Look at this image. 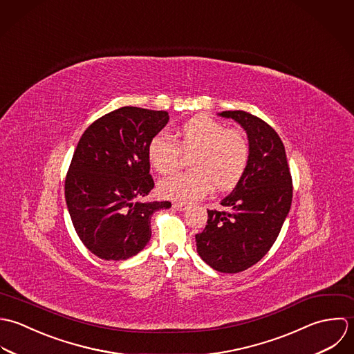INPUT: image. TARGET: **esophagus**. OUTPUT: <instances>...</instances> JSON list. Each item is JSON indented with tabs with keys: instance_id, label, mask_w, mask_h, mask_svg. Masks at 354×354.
<instances>
[{
	"instance_id": "34e87169",
	"label": "esophagus",
	"mask_w": 354,
	"mask_h": 354,
	"mask_svg": "<svg viewBox=\"0 0 354 354\" xmlns=\"http://www.w3.org/2000/svg\"><path fill=\"white\" fill-rule=\"evenodd\" d=\"M172 207H174L175 209H178V211H185V209H187V205L183 204V203H175Z\"/></svg>"
}]
</instances>
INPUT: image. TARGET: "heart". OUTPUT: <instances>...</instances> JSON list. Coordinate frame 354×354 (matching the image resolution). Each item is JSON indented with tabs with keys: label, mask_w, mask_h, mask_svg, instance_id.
Segmentation results:
<instances>
[{
	"label": "heart",
	"mask_w": 354,
	"mask_h": 354,
	"mask_svg": "<svg viewBox=\"0 0 354 354\" xmlns=\"http://www.w3.org/2000/svg\"><path fill=\"white\" fill-rule=\"evenodd\" d=\"M147 160L160 175H169L178 167L180 156L189 154L190 171L162 180L158 186L165 198L192 203L203 198L211 187L225 192L242 179L250 157L246 137L208 116H194L182 123L174 140L157 134L147 142Z\"/></svg>",
	"instance_id": "heart-1"
}]
</instances>
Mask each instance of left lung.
<instances>
[{
  "label": "left lung",
  "mask_w": 354,
  "mask_h": 354,
  "mask_svg": "<svg viewBox=\"0 0 354 354\" xmlns=\"http://www.w3.org/2000/svg\"><path fill=\"white\" fill-rule=\"evenodd\" d=\"M249 138L248 168L235 189L221 200L224 211H208L196 235L200 257L213 270L236 274L259 263L271 249L291 207L292 180L277 131L245 111H224Z\"/></svg>",
  "instance_id": "left-lung-1"
}]
</instances>
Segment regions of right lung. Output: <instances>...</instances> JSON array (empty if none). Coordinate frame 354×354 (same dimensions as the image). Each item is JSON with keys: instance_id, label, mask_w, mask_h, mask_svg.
Here are the masks:
<instances>
[{"instance_id": "add662e5", "label": "right lung", "mask_w": 354, "mask_h": 354, "mask_svg": "<svg viewBox=\"0 0 354 354\" xmlns=\"http://www.w3.org/2000/svg\"><path fill=\"white\" fill-rule=\"evenodd\" d=\"M165 111L123 106L91 123L72 156L66 201L83 245L106 261L127 260L151 236L150 218L169 201H142L154 187L147 142L168 123Z\"/></svg>"}]
</instances>
